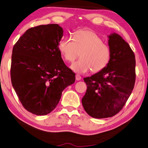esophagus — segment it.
Masks as SVG:
<instances>
[{
    "label": "esophagus",
    "mask_w": 148,
    "mask_h": 148,
    "mask_svg": "<svg viewBox=\"0 0 148 148\" xmlns=\"http://www.w3.org/2000/svg\"><path fill=\"white\" fill-rule=\"evenodd\" d=\"M81 76H80L79 74H76V80H81Z\"/></svg>",
    "instance_id": "esophagus-1"
}]
</instances>
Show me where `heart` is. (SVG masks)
Masks as SVG:
<instances>
[{"label":"heart","instance_id":"heart-1","mask_svg":"<svg viewBox=\"0 0 148 148\" xmlns=\"http://www.w3.org/2000/svg\"><path fill=\"white\" fill-rule=\"evenodd\" d=\"M59 50L68 62L79 60L71 65L74 72L84 74L91 70L98 72L106 68L111 58V49L96 33L89 30H79L74 33L72 40L64 38L59 42Z\"/></svg>","mask_w":148,"mask_h":148}]
</instances>
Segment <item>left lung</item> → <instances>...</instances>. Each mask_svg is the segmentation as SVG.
I'll return each mask as SVG.
<instances>
[{
  "mask_svg": "<svg viewBox=\"0 0 148 148\" xmlns=\"http://www.w3.org/2000/svg\"><path fill=\"white\" fill-rule=\"evenodd\" d=\"M111 58L103 70L84 78L87 86L82 104L93 118L113 117L128 100L135 83V57L129 44L117 33L108 35Z\"/></svg>",
  "mask_w": 148,
  "mask_h": 148,
  "instance_id": "obj_1",
  "label": "left lung"
}]
</instances>
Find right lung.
<instances>
[{
	"label": "right lung",
	"instance_id": "1",
	"mask_svg": "<svg viewBox=\"0 0 148 148\" xmlns=\"http://www.w3.org/2000/svg\"><path fill=\"white\" fill-rule=\"evenodd\" d=\"M63 30L57 24L28 29L13 48L12 86L22 106L37 115L53 111L62 91L75 82L59 50Z\"/></svg>",
	"mask_w": 148,
	"mask_h": 148
}]
</instances>
